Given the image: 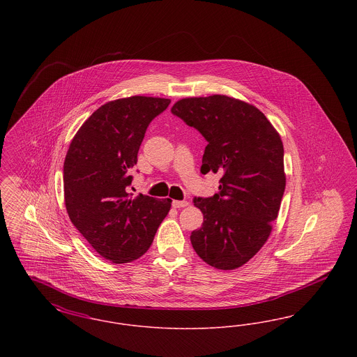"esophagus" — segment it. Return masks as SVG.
Here are the masks:
<instances>
[{"instance_id": "esophagus-1", "label": "esophagus", "mask_w": 357, "mask_h": 357, "mask_svg": "<svg viewBox=\"0 0 357 357\" xmlns=\"http://www.w3.org/2000/svg\"><path fill=\"white\" fill-rule=\"evenodd\" d=\"M186 206H188L187 201H172V207H175V208H182Z\"/></svg>"}]
</instances>
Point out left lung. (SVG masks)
<instances>
[{
  "mask_svg": "<svg viewBox=\"0 0 357 357\" xmlns=\"http://www.w3.org/2000/svg\"><path fill=\"white\" fill-rule=\"evenodd\" d=\"M171 112L207 140L201 172L222 174L218 194L194 201L204 223L191 245L210 266L237 269L265 245L280 211L287 185L281 136L253 104L226 95L185 98Z\"/></svg>",
  "mask_w": 357,
  "mask_h": 357,
  "instance_id": "8db88e82",
  "label": "left lung"
}]
</instances>
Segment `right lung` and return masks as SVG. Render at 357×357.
<instances>
[{"instance_id":"add662e5","label":"right lung","mask_w":357,"mask_h":357,"mask_svg":"<svg viewBox=\"0 0 357 357\" xmlns=\"http://www.w3.org/2000/svg\"><path fill=\"white\" fill-rule=\"evenodd\" d=\"M170 99L130 96L105 102L79 128L64 160V201L69 220L89 245L114 264L144 255L171 199L132 198L130 170L151 120Z\"/></svg>"}]
</instances>
